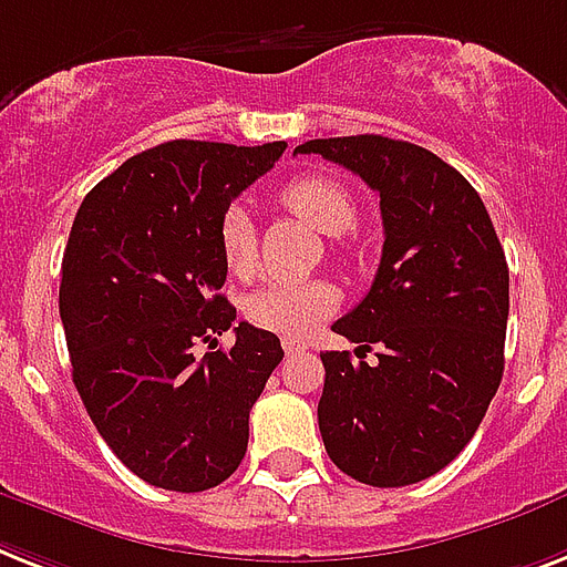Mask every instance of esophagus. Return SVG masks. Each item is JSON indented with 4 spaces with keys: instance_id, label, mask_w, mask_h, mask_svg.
I'll return each mask as SVG.
<instances>
[{
    "instance_id": "obj_1",
    "label": "esophagus",
    "mask_w": 567,
    "mask_h": 567,
    "mask_svg": "<svg viewBox=\"0 0 567 567\" xmlns=\"http://www.w3.org/2000/svg\"><path fill=\"white\" fill-rule=\"evenodd\" d=\"M305 342H301V339H292V337H287L284 339V351H287V354H298V351H305Z\"/></svg>"
}]
</instances>
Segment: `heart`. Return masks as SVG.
Masks as SVG:
<instances>
[{"label": "heart", "instance_id": "heart-1", "mask_svg": "<svg viewBox=\"0 0 567 567\" xmlns=\"http://www.w3.org/2000/svg\"><path fill=\"white\" fill-rule=\"evenodd\" d=\"M280 205L292 216L312 225L328 237H346L357 225V202L342 184L321 175H307L284 187ZM225 269L237 278H248L257 262L255 221L246 207L230 205L221 213L216 230ZM339 307V292L328 280L305 284H269L246 298V316L251 324L284 337H307L328 321Z\"/></svg>", "mask_w": 567, "mask_h": 567}]
</instances>
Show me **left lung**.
Listing matches in <instances>:
<instances>
[{
    "label": "left lung",
    "instance_id": "8db88e82",
    "mask_svg": "<svg viewBox=\"0 0 567 567\" xmlns=\"http://www.w3.org/2000/svg\"><path fill=\"white\" fill-rule=\"evenodd\" d=\"M296 155L360 175L383 216L369 296L333 324L362 351L378 348V362L321 354L324 451L378 488L433 477L477 433L504 378L509 269L495 225L454 166L404 140H310Z\"/></svg>",
    "mask_w": 567,
    "mask_h": 567
}]
</instances>
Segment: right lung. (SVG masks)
<instances>
[{"label":"right lung","mask_w":567,"mask_h":567,"mask_svg":"<svg viewBox=\"0 0 567 567\" xmlns=\"http://www.w3.org/2000/svg\"><path fill=\"white\" fill-rule=\"evenodd\" d=\"M284 148L161 143L99 181L72 221L61 266L72 383L107 447L157 488L205 492L239 468L248 412L284 360L280 339L248 321L230 351L216 348L237 319L219 292L221 213Z\"/></svg>","instance_id":"add662e5"}]
</instances>
